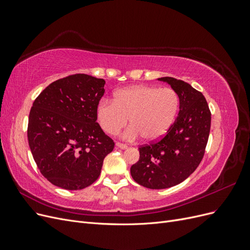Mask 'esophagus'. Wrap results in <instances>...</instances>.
I'll return each instance as SVG.
<instances>
[{"instance_id": "esophagus-1", "label": "esophagus", "mask_w": 250, "mask_h": 250, "mask_svg": "<svg viewBox=\"0 0 250 250\" xmlns=\"http://www.w3.org/2000/svg\"><path fill=\"white\" fill-rule=\"evenodd\" d=\"M116 146H117L118 148H120V149H127V147H128V146L126 145V144H123V143H119V142L116 144Z\"/></svg>"}]
</instances>
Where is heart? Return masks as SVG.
<instances>
[{"instance_id":"1","label":"heart","mask_w":250,"mask_h":250,"mask_svg":"<svg viewBox=\"0 0 250 250\" xmlns=\"http://www.w3.org/2000/svg\"><path fill=\"white\" fill-rule=\"evenodd\" d=\"M179 106L180 98L174 88L139 84L117 90L113 101H100L96 116L108 134L119 133L129 119L131 126L124 132V139L135 140L141 135L147 142H154L171 129Z\"/></svg>"}]
</instances>
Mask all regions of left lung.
Segmentation results:
<instances>
[{"label":"left lung","instance_id":"8db88e82","mask_svg":"<svg viewBox=\"0 0 250 250\" xmlns=\"http://www.w3.org/2000/svg\"><path fill=\"white\" fill-rule=\"evenodd\" d=\"M158 80L178 93V116L165 137L140 146V160L130 168L135 183L154 190L183 183L197 169L206 152L211 116L206 98L188 83L172 77Z\"/></svg>","mask_w":250,"mask_h":250}]
</instances>
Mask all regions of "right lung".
<instances>
[{
  "instance_id": "1",
  "label": "right lung",
  "mask_w": 250,
  "mask_h": 250,
  "mask_svg": "<svg viewBox=\"0 0 250 250\" xmlns=\"http://www.w3.org/2000/svg\"><path fill=\"white\" fill-rule=\"evenodd\" d=\"M105 80L75 74L52 82L33 102L28 142L44 178L65 190H81L99 177L115 143L97 123Z\"/></svg>"
}]
</instances>
